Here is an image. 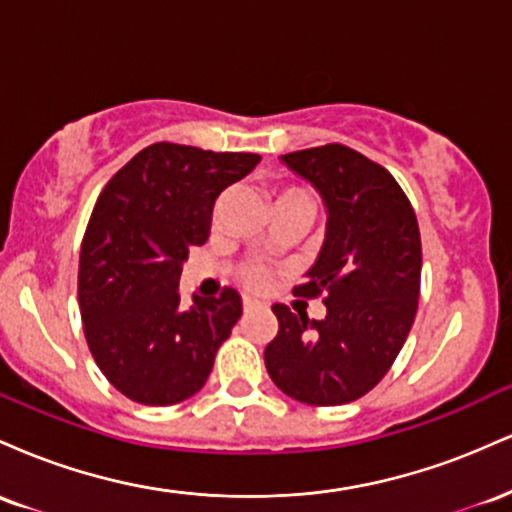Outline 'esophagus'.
Segmentation results:
<instances>
[{"mask_svg": "<svg viewBox=\"0 0 512 512\" xmlns=\"http://www.w3.org/2000/svg\"><path fill=\"white\" fill-rule=\"evenodd\" d=\"M257 305H260V303H257L255 298H243V310H245V313H250V310H255Z\"/></svg>", "mask_w": 512, "mask_h": 512, "instance_id": "obj_1", "label": "esophagus"}]
</instances>
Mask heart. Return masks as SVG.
<instances>
[{"label":"heart","mask_w":512,"mask_h":512,"mask_svg":"<svg viewBox=\"0 0 512 512\" xmlns=\"http://www.w3.org/2000/svg\"><path fill=\"white\" fill-rule=\"evenodd\" d=\"M284 199H305V202H310V197L305 195V192H301V190H284V192H279L276 202H284ZM245 284L252 286V289H260V286L264 284V276L260 272H248V276H245Z\"/></svg>","instance_id":"1"}]
</instances>
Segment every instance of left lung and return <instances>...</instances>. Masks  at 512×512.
<instances>
[{"label":"left lung","mask_w":512,"mask_h":512,"mask_svg":"<svg viewBox=\"0 0 512 512\" xmlns=\"http://www.w3.org/2000/svg\"><path fill=\"white\" fill-rule=\"evenodd\" d=\"M279 161L310 182L325 204V240L293 293H327V315L310 320L276 303L279 332L264 349V366L274 385L298 402H354L383 380L414 325L419 223L397 180L349 146H315Z\"/></svg>","instance_id":"1"}]
</instances>
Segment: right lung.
<instances>
[{"mask_svg":"<svg viewBox=\"0 0 512 512\" xmlns=\"http://www.w3.org/2000/svg\"><path fill=\"white\" fill-rule=\"evenodd\" d=\"M257 163L158 142L103 187L81 243L79 308L98 368L134 402L168 407L202 390L243 315L236 289L182 308L178 284L192 245L207 243L216 197Z\"/></svg>","mask_w":512,"mask_h":512,"instance_id":"1","label":"right lung"}]
</instances>
